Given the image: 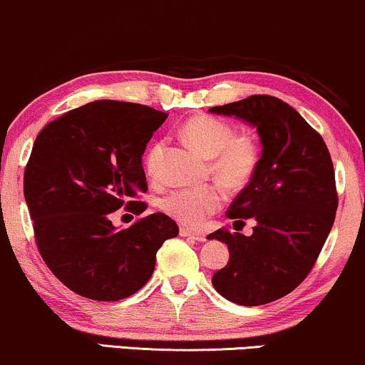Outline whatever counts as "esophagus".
<instances>
[{
    "label": "esophagus",
    "instance_id": "esophagus-1",
    "mask_svg": "<svg viewBox=\"0 0 365 365\" xmlns=\"http://www.w3.org/2000/svg\"><path fill=\"white\" fill-rule=\"evenodd\" d=\"M180 236L188 237V239H192V241H198V242L205 241L204 234L197 232V230H192V229H188V227H180Z\"/></svg>",
    "mask_w": 365,
    "mask_h": 365
}]
</instances>
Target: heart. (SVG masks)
I'll use <instances>...</instances> for the list:
<instances>
[{"label": "heart", "instance_id": "heart-1", "mask_svg": "<svg viewBox=\"0 0 365 365\" xmlns=\"http://www.w3.org/2000/svg\"><path fill=\"white\" fill-rule=\"evenodd\" d=\"M182 135L193 148L210 158V172L225 187L237 188L249 182L257 167L259 151L252 138L234 135L229 123L212 116H195L183 124ZM167 141L158 140L145 156L146 173L158 178ZM222 192L217 187L178 188L161 200V209L185 225H200L222 205Z\"/></svg>", "mask_w": 365, "mask_h": 365}]
</instances>
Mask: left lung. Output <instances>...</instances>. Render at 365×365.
Segmentation results:
<instances>
[{"instance_id": "8db88e82", "label": "left lung", "mask_w": 365, "mask_h": 365, "mask_svg": "<svg viewBox=\"0 0 365 365\" xmlns=\"http://www.w3.org/2000/svg\"><path fill=\"white\" fill-rule=\"evenodd\" d=\"M256 128L262 151L251 182L227 210L251 236L219 229L209 239L227 244V266L212 276L214 288L244 307L266 305L307 278L329 237L339 205L335 172L324 138L292 106L273 96L215 106Z\"/></svg>"}]
</instances>
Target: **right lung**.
I'll return each mask as SVG.
<instances>
[{"mask_svg": "<svg viewBox=\"0 0 365 365\" xmlns=\"http://www.w3.org/2000/svg\"><path fill=\"white\" fill-rule=\"evenodd\" d=\"M168 114L121 101H94L48 123L36 136L23 177L35 241L68 289L118 302L151 278L156 252L178 225L156 212L119 230L118 209L141 214L148 190L141 156Z\"/></svg>", "mask_w": 365, "mask_h": 365, "instance_id": "add662e5", "label": "right lung"}]
</instances>
